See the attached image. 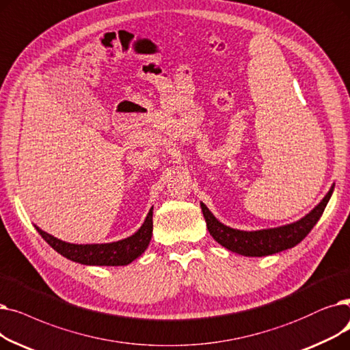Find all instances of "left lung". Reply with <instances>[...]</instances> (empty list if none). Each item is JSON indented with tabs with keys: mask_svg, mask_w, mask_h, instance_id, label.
Masks as SVG:
<instances>
[{
	"mask_svg": "<svg viewBox=\"0 0 350 350\" xmlns=\"http://www.w3.org/2000/svg\"><path fill=\"white\" fill-rule=\"evenodd\" d=\"M334 188L335 187L330 188L327 195L322 199V202L312 212H309L305 218L295 224L273 229L254 232L232 229L216 219L204 204H201V208L209 234L216 242L229 249V251L243 256H268L293 247L305 239V237L322 216L330 199V195L334 192Z\"/></svg>",
	"mask_w": 350,
	"mask_h": 350,
	"instance_id": "obj_1",
	"label": "left lung"
}]
</instances>
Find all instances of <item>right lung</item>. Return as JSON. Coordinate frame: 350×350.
Returning <instances> with one entry per match:
<instances>
[{"label":"right lung","mask_w":350,"mask_h":350,"mask_svg":"<svg viewBox=\"0 0 350 350\" xmlns=\"http://www.w3.org/2000/svg\"><path fill=\"white\" fill-rule=\"evenodd\" d=\"M152 208L148 212L144 225L134 235L112 243L96 245H75L66 243L54 238L53 235L37 228L38 234L54 251L82 265H99V266H122L128 265L144 254L152 237Z\"/></svg>","instance_id":"1"}]
</instances>
